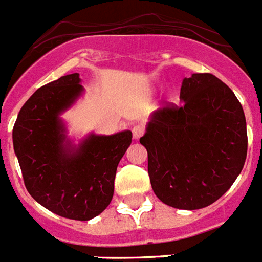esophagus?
Returning <instances> with one entry per match:
<instances>
[{
  "label": "esophagus",
  "instance_id": "obj_1",
  "mask_svg": "<svg viewBox=\"0 0 262 262\" xmlns=\"http://www.w3.org/2000/svg\"><path fill=\"white\" fill-rule=\"evenodd\" d=\"M132 133H133V137L138 140L145 133V127L142 125H135L133 129H132Z\"/></svg>",
  "mask_w": 262,
  "mask_h": 262
}]
</instances>
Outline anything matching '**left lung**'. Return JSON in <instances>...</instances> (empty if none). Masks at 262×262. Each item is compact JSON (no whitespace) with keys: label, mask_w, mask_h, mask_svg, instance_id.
<instances>
[{"label":"left lung","mask_w":262,"mask_h":262,"mask_svg":"<svg viewBox=\"0 0 262 262\" xmlns=\"http://www.w3.org/2000/svg\"><path fill=\"white\" fill-rule=\"evenodd\" d=\"M182 105L151 114L140 142L148 150L153 192L164 204L194 210L221 197L247 160V121L226 83L210 73L184 78Z\"/></svg>","instance_id":"8db88e82"}]
</instances>
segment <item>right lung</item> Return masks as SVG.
<instances>
[{
  "instance_id": "add662e5",
  "label": "right lung",
  "mask_w": 262,
  "mask_h": 262,
  "mask_svg": "<svg viewBox=\"0 0 262 262\" xmlns=\"http://www.w3.org/2000/svg\"><path fill=\"white\" fill-rule=\"evenodd\" d=\"M80 74L46 83L26 101L13 127L24 182L38 204L58 216L88 221L111 204L117 166L132 132L89 135L73 146L60 114L83 92Z\"/></svg>"
}]
</instances>
